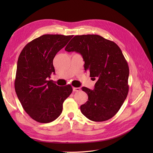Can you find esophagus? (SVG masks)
Wrapping results in <instances>:
<instances>
[{
	"instance_id": "obj_1",
	"label": "esophagus",
	"mask_w": 153,
	"mask_h": 153,
	"mask_svg": "<svg viewBox=\"0 0 153 153\" xmlns=\"http://www.w3.org/2000/svg\"><path fill=\"white\" fill-rule=\"evenodd\" d=\"M73 91L74 92H78L80 91V87H73Z\"/></svg>"
}]
</instances>
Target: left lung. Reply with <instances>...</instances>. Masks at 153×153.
<instances>
[{
	"mask_svg": "<svg viewBox=\"0 0 153 153\" xmlns=\"http://www.w3.org/2000/svg\"><path fill=\"white\" fill-rule=\"evenodd\" d=\"M82 55L85 70L97 82L94 89L83 87L88 101L80 106L83 115L92 121H107L114 117L126 100L129 67L121 50L112 41L99 35L75 36L65 48Z\"/></svg>",
	"mask_w": 153,
	"mask_h": 153,
	"instance_id": "left-lung-1",
	"label": "left lung"
}]
</instances>
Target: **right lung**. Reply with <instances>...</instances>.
<instances>
[{"mask_svg":"<svg viewBox=\"0 0 153 153\" xmlns=\"http://www.w3.org/2000/svg\"><path fill=\"white\" fill-rule=\"evenodd\" d=\"M73 36L45 34L23 48L17 62L15 89L18 98L36 121L48 123L62 111V104L73 91L67 85L59 87L48 80L55 74L53 60Z\"/></svg>","mask_w":153,"mask_h":153,"instance_id":"add662e5","label":"right lung"}]
</instances>
